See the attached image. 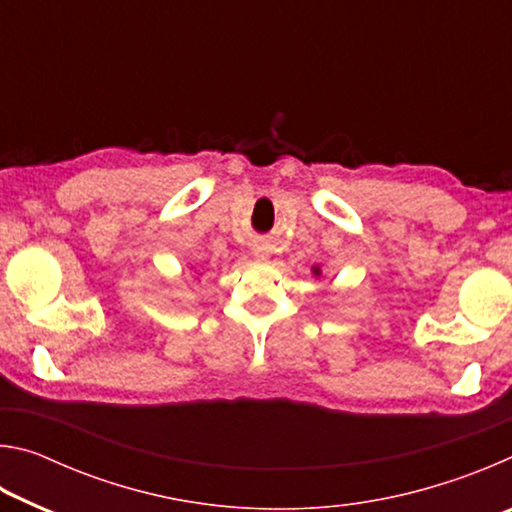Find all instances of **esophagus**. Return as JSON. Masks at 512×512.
Masks as SVG:
<instances>
[{
  "label": "esophagus",
  "mask_w": 512,
  "mask_h": 512,
  "mask_svg": "<svg viewBox=\"0 0 512 512\" xmlns=\"http://www.w3.org/2000/svg\"><path fill=\"white\" fill-rule=\"evenodd\" d=\"M253 253H255L257 257H262V259H264V257H268V250H266L264 246H257V248H253Z\"/></svg>",
  "instance_id": "esophagus-1"
}]
</instances>
